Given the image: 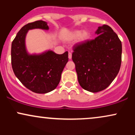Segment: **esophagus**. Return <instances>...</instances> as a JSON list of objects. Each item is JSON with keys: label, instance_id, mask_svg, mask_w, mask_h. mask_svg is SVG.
Masks as SVG:
<instances>
[{"label": "esophagus", "instance_id": "1", "mask_svg": "<svg viewBox=\"0 0 135 135\" xmlns=\"http://www.w3.org/2000/svg\"><path fill=\"white\" fill-rule=\"evenodd\" d=\"M69 58L72 59V53H71L70 52H69Z\"/></svg>", "mask_w": 135, "mask_h": 135}]
</instances>
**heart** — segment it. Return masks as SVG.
<instances>
[{
  "label": "heart",
  "instance_id": "obj_1",
  "mask_svg": "<svg viewBox=\"0 0 135 135\" xmlns=\"http://www.w3.org/2000/svg\"><path fill=\"white\" fill-rule=\"evenodd\" d=\"M72 36L74 38H79V41L80 42H84L88 41L89 38V34L87 31H82V30H76L72 34Z\"/></svg>",
  "mask_w": 135,
  "mask_h": 135
}]
</instances>
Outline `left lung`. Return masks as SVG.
<instances>
[{"label":"left lung","instance_id":"obj_1","mask_svg":"<svg viewBox=\"0 0 135 135\" xmlns=\"http://www.w3.org/2000/svg\"><path fill=\"white\" fill-rule=\"evenodd\" d=\"M98 36L74 46L72 60L78 81L85 90L101 91L112 83L121 65L122 44L112 28L99 27Z\"/></svg>","mask_w":135,"mask_h":135}]
</instances>
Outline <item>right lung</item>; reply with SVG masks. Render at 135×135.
<instances>
[{
    "label": "right lung",
    "mask_w": 135,
    "mask_h": 135,
    "mask_svg": "<svg viewBox=\"0 0 135 135\" xmlns=\"http://www.w3.org/2000/svg\"><path fill=\"white\" fill-rule=\"evenodd\" d=\"M35 28L49 30L46 21L28 23L20 29L11 45V64L13 72L26 88L36 93L44 94L55 89L61 73L69 61L68 52L58 55L52 51L40 55H29L25 47L28 31Z\"/></svg>",
    "instance_id": "1"
}]
</instances>
